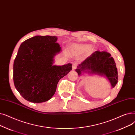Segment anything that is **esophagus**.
<instances>
[{"mask_svg": "<svg viewBox=\"0 0 135 135\" xmlns=\"http://www.w3.org/2000/svg\"><path fill=\"white\" fill-rule=\"evenodd\" d=\"M77 66H78V64L76 62L73 63V69H75L77 68Z\"/></svg>", "mask_w": 135, "mask_h": 135, "instance_id": "obj_1", "label": "esophagus"}]
</instances>
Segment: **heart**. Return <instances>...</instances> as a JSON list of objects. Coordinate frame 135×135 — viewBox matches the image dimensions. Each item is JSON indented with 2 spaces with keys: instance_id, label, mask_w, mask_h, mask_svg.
Returning <instances> with one entry per match:
<instances>
[{
  "instance_id": "heart-1",
  "label": "heart",
  "mask_w": 135,
  "mask_h": 135,
  "mask_svg": "<svg viewBox=\"0 0 135 135\" xmlns=\"http://www.w3.org/2000/svg\"><path fill=\"white\" fill-rule=\"evenodd\" d=\"M89 45L86 44H74L71 46V50L73 53L81 54L85 52L89 48Z\"/></svg>"
}]
</instances>
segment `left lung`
Masks as SVG:
<instances>
[{"mask_svg":"<svg viewBox=\"0 0 135 135\" xmlns=\"http://www.w3.org/2000/svg\"><path fill=\"white\" fill-rule=\"evenodd\" d=\"M75 71L82 74L96 75L105 78L114 88L118 83V70L111 54L105 51L97 50L78 66Z\"/></svg>","mask_w":135,"mask_h":135,"instance_id":"1","label":"left lung"}]
</instances>
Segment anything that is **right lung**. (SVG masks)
Segmentation results:
<instances>
[{"label": "right lung", "instance_id": "1", "mask_svg": "<svg viewBox=\"0 0 135 135\" xmlns=\"http://www.w3.org/2000/svg\"><path fill=\"white\" fill-rule=\"evenodd\" d=\"M57 37L36 36L19 47L14 62L13 79L22 97L32 103L52 98L57 83L72 70V64L54 65V57L61 51Z\"/></svg>", "mask_w": 135, "mask_h": 135}]
</instances>
